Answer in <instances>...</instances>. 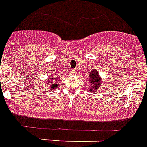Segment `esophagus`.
I'll return each mask as SVG.
<instances>
[{"instance_id":"esophagus-1","label":"esophagus","mask_w":147,"mask_h":147,"mask_svg":"<svg viewBox=\"0 0 147 147\" xmlns=\"http://www.w3.org/2000/svg\"><path fill=\"white\" fill-rule=\"evenodd\" d=\"M77 72H78V71H76V69H72V70H71V73L73 74V75H76V74H77Z\"/></svg>"}]
</instances>
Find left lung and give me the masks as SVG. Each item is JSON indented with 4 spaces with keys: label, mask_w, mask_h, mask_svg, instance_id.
<instances>
[{
    "label": "left lung",
    "mask_w": 147,
    "mask_h": 147,
    "mask_svg": "<svg viewBox=\"0 0 147 147\" xmlns=\"http://www.w3.org/2000/svg\"><path fill=\"white\" fill-rule=\"evenodd\" d=\"M88 78H89L88 80H89L90 85H91V86H89L88 88H89L91 92L94 93L96 92V90L98 89V88H100V86L101 85V79H100L99 74L96 69L92 70L89 74Z\"/></svg>",
    "instance_id": "8db88e82"
}]
</instances>
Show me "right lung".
I'll list each match as a JSON object with an SVG mask.
<instances>
[{
    "label": "right lung",
    "mask_w": 147,
    "mask_h": 147,
    "mask_svg": "<svg viewBox=\"0 0 147 147\" xmlns=\"http://www.w3.org/2000/svg\"><path fill=\"white\" fill-rule=\"evenodd\" d=\"M53 78H54V77H53ZM49 78L47 79V81H48V83H50L49 84V88H50V90H53V89H55V88H58V85L56 84V83H54V82H53V80H56V78H59L60 77H55V78ZM47 83V84H48Z\"/></svg>",
    "instance_id": "1"
}]
</instances>
